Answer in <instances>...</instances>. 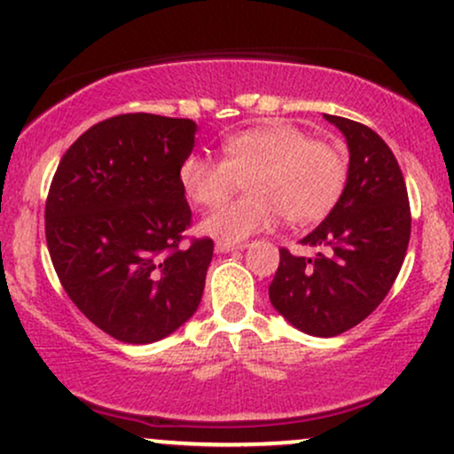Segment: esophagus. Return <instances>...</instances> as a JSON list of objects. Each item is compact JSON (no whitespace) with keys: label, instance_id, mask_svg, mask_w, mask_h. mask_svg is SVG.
<instances>
[{"label":"esophagus","instance_id":"34e87169","mask_svg":"<svg viewBox=\"0 0 454 454\" xmlns=\"http://www.w3.org/2000/svg\"><path fill=\"white\" fill-rule=\"evenodd\" d=\"M247 243H226V241H217L215 243V252L217 254H228V252H237V249H245Z\"/></svg>","mask_w":454,"mask_h":454}]
</instances>
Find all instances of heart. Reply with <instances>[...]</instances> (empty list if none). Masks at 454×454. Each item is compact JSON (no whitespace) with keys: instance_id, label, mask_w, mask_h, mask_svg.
I'll use <instances>...</instances> for the list:
<instances>
[{"instance_id":"obj_1","label":"heart","mask_w":454,"mask_h":454,"mask_svg":"<svg viewBox=\"0 0 454 454\" xmlns=\"http://www.w3.org/2000/svg\"><path fill=\"white\" fill-rule=\"evenodd\" d=\"M241 179L247 196L207 215L202 232L234 243L269 231L281 215L294 226L325 220L343 194L348 161L335 145L273 121L223 138L222 160L190 153L179 166L185 196L209 209L226 202Z\"/></svg>"}]
</instances>
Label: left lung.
I'll return each mask as SVG.
<instances>
[{"label": "left lung", "mask_w": 454, "mask_h": 454, "mask_svg": "<svg viewBox=\"0 0 454 454\" xmlns=\"http://www.w3.org/2000/svg\"><path fill=\"white\" fill-rule=\"evenodd\" d=\"M350 151L340 202L301 243L314 258L279 249L270 305L294 328L335 337L372 314L397 279L410 243V202L388 145L363 123L325 114Z\"/></svg>", "instance_id": "8db88e82"}]
</instances>
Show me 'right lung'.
<instances>
[{"mask_svg": "<svg viewBox=\"0 0 454 454\" xmlns=\"http://www.w3.org/2000/svg\"><path fill=\"white\" fill-rule=\"evenodd\" d=\"M192 119L117 114L66 151L46 198V245L61 286L98 328L153 343L198 309L211 239L181 249L192 211L179 166L194 151Z\"/></svg>", "mask_w": 454, "mask_h": 454, "instance_id": "add662e5", "label": "right lung"}]
</instances>
